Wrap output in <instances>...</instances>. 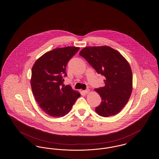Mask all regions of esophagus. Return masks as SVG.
<instances>
[{
    "label": "esophagus",
    "mask_w": 159,
    "mask_h": 159,
    "mask_svg": "<svg viewBox=\"0 0 159 159\" xmlns=\"http://www.w3.org/2000/svg\"><path fill=\"white\" fill-rule=\"evenodd\" d=\"M83 93H84L85 94H87V93H89V92H90V90L89 89H86V90H83Z\"/></svg>",
    "instance_id": "34e87169"
}]
</instances>
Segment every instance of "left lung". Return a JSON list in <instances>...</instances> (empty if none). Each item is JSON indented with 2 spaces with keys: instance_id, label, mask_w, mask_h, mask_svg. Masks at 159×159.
<instances>
[{
  "instance_id": "obj_1",
  "label": "left lung",
  "mask_w": 159,
  "mask_h": 159,
  "mask_svg": "<svg viewBox=\"0 0 159 159\" xmlns=\"http://www.w3.org/2000/svg\"><path fill=\"white\" fill-rule=\"evenodd\" d=\"M79 55L105 77V86L95 89L102 100L96 112L103 117L117 114L127 104L132 92L133 74L129 64L118 51L109 46L85 47Z\"/></svg>"
}]
</instances>
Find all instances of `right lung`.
<instances>
[{
	"label": "right lung",
	"instance_id": "obj_1",
	"mask_svg": "<svg viewBox=\"0 0 159 159\" xmlns=\"http://www.w3.org/2000/svg\"><path fill=\"white\" fill-rule=\"evenodd\" d=\"M79 50L75 47L54 49L39 57L32 67L33 95L41 109L51 116L67 114L80 96L70 85H63L67 63Z\"/></svg>",
	"mask_w": 159,
	"mask_h": 159
}]
</instances>
